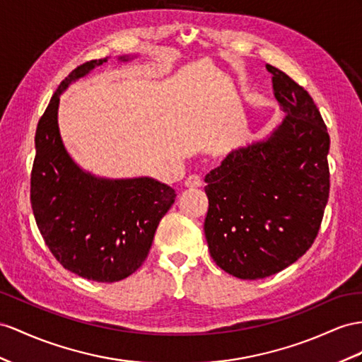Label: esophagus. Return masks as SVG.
Listing matches in <instances>:
<instances>
[{"instance_id":"1","label":"esophagus","mask_w":362,"mask_h":362,"mask_svg":"<svg viewBox=\"0 0 362 362\" xmlns=\"http://www.w3.org/2000/svg\"><path fill=\"white\" fill-rule=\"evenodd\" d=\"M203 185V180H202V177L200 175H196V174H192V175H189V177L185 180V187L187 188H189V189H194V188H200Z\"/></svg>"}]
</instances>
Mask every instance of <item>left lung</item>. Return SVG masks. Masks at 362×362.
Masks as SVG:
<instances>
[{"label": "left lung", "mask_w": 362, "mask_h": 362, "mask_svg": "<svg viewBox=\"0 0 362 362\" xmlns=\"http://www.w3.org/2000/svg\"><path fill=\"white\" fill-rule=\"evenodd\" d=\"M286 117L266 141L230 151L206 177L212 260L242 280L266 278L309 251L329 200L327 127L312 96L267 64Z\"/></svg>", "instance_id": "1"}]
</instances>
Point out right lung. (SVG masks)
<instances>
[{"instance_id":"obj_1","label":"right lung","mask_w":362,"mask_h":362,"mask_svg":"<svg viewBox=\"0 0 362 362\" xmlns=\"http://www.w3.org/2000/svg\"><path fill=\"white\" fill-rule=\"evenodd\" d=\"M104 62L107 58L93 59L73 70L41 116L30 203L45 245L67 271L98 283H115L144 264L159 221L177 194L150 177L98 179L67 154L58 128L59 95L71 81Z\"/></svg>"}]
</instances>
